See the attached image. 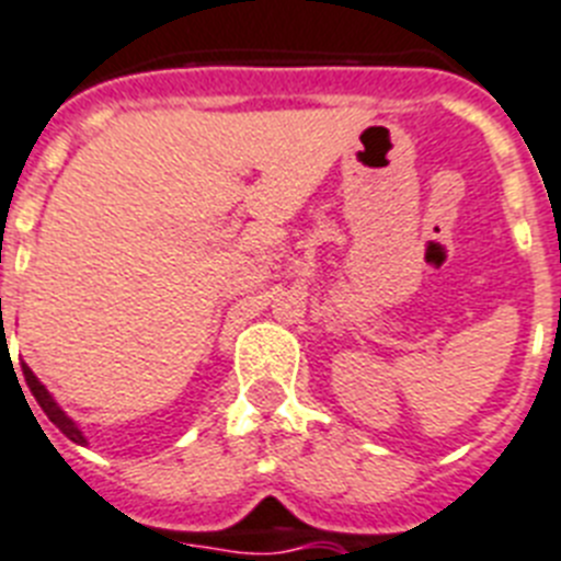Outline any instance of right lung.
<instances>
[{
	"instance_id": "1",
	"label": "right lung",
	"mask_w": 561,
	"mask_h": 561,
	"mask_svg": "<svg viewBox=\"0 0 561 561\" xmlns=\"http://www.w3.org/2000/svg\"><path fill=\"white\" fill-rule=\"evenodd\" d=\"M22 374H25L27 388H31L33 399H36L42 411H45V416H48L50 422H54V425L59 427V431H62L65 436H68L70 442H77V445H84V442H88V439H84V436H82V431H79L77 422H73V419H70L68 413H65L62 408H59V404H56V399L50 397L48 388H45V385H42L39 379H36V376H33V370L27 368V365H22Z\"/></svg>"
}]
</instances>
